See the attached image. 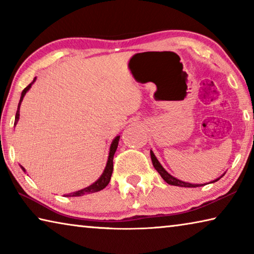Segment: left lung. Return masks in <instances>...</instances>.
Segmentation results:
<instances>
[{
	"mask_svg": "<svg viewBox=\"0 0 254 254\" xmlns=\"http://www.w3.org/2000/svg\"><path fill=\"white\" fill-rule=\"evenodd\" d=\"M150 154H151V160H152V163H153V167L157 169L158 173L160 174L162 179L165 180L167 184L174 185V186H180V187H198V186H203V185H194V184L185 183V182H182V180H179L177 178L173 177V176L169 175L165 169H163V167L160 165V162L158 161V159L156 158V156H154L152 151H150ZM218 179H220V178H218ZM218 179L214 180V182H217Z\"/></svg>",
	"mask_w": 254,
	"mask_h": 254,
	"instance_id": "left-lung-1",
	"label": "left lung"
}]
</instances>
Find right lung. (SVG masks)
Listing matches in <instances>:
<instances>
[{"instance_id": "1", "label": "right lung", "mask_w": 254, "mask_h": 254, "mask_svg": "<svg viewBox=\"0 0 254 254\" xmlns=\"http://www.w3.org/2000/svg\"><path fill=\"white\" fill-rule=\"evenodd\" d=\"M36 80V78L33 79V81ZM33 81L31 84H29L27 87L23 89L22 94H21V98H20V102H19V105H18V111H16V114H15V123L18 122L19 117H20V105H21V102H22L23 97L25 95V93L29 91V88L31 87V85L33 84ZM119 140H120V136H117L115 139L113 140V142L111 144V149H110V156H109V160H107L106 163V167H105V170L104 173L102 174V176L100 178H98L95 183L93 185H91L89 187H86L84 189H81V190L78 191H75V192H71V194L67 195L68 197H75V196H81V195H85V194H92V192H96V191H100L102 189H104L107 185H109L110 180H111V176L112 173H113V158H114V153L117 151V148H118V144H119ZM23 169V168H22ZM24 170V169H23Z\"/></svg>"}]
</instances>
